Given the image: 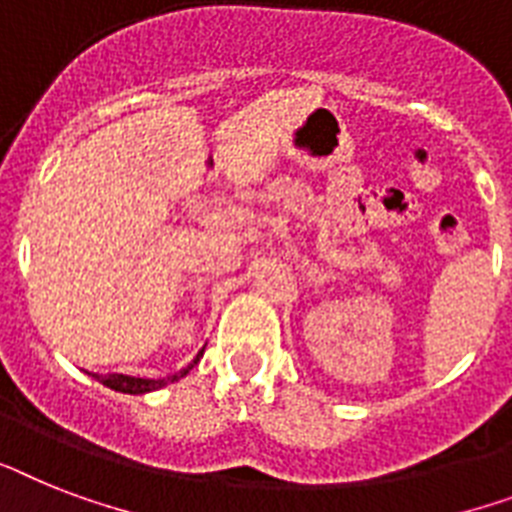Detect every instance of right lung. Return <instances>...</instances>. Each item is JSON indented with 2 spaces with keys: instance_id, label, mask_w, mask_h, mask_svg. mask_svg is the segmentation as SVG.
Instances as JSON below:
<instances>
[{
  "instance_id": "add662e5",
  "label": "right lung",
  "mask_w": 512,
  "mask_h": 512,
  "mask_svg": "<svg viewBox=\"0 0 512 512\" xmlns=\"http://www.w3.org/2000/svg\"><path fill=\"white\" fill-rule=\"evenodd\" d=\"M202 352H199V355H202ZM199 355L194 357L189 365H186L184 371L173 373V376H168V378H136V376H123V373H110V376H94V378H97V381H102L105 386H110V389H115V392L147 394V392H155V389H162L165 384H173V381H178V378H184L186 373H189L191 368L199 363Z\"/></svg>"
}]
</instances>
